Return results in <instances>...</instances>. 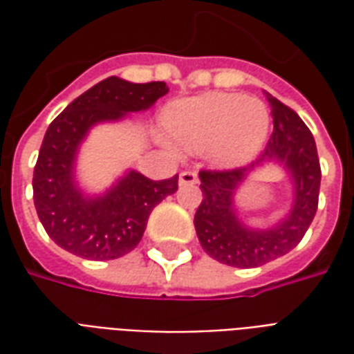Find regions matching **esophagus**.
Returning a JSON list of instances; mask_svg holds the SVG:
<instances>
[{
    "instance_id": "esophagus-1",
    "label": "esophagus",
    "mask_w": 354,
    "mask_h": 354,
    "mask_svg": "<svg viewBox=\"0 0 354 354\" xmlns=\"http://www.w3.org/2000/svg\"><path fill=\"white\" fill-rule=\"evenodd\" d=\"M199 182V178L195 172L192 170H184V172H180V185H193Z\"/></svg>"
}]
</instances>
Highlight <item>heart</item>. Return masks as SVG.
<instances>
[{
    "mask_svg": "<svg viewBox=\"0 0 354 354\" xmlns=\"http://www.w3.org/2000/svg\"><path fill=\"white\" fill-rule=\"evenodd\" d=\"M172 138L189 151H205L220 169L254 161L266 144L269 113L260 100L237 93H208L176 102L167 113ZM169 147L174 144L167 142Z\"/></svg>",
    "mask_w": 354,
    "mask_h": 354,
    "instance_id": "heart-1",
    "label": "heart"
}]
</instances>
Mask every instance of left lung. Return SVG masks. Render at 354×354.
I'll list each match as a JSON object with an SVG mask.
<instances>
[{
	"mask_svg": "<svg viewBox=\"0 0 354 354\" xmlns=\"http://www.w3.org/2000/svg\"><path fill=\"white\" fill-rule=\"evenodd\" d=\"M273 115V134L250 167L201 170L203 201L195 212V231L203 250L231 267H260L277 260L304 239L311 225L320 189V162L311 131L294 109L266 93ZM266 162L281 164L292 180V207L271 228H250L238 218L234 193L245 178Z\"/></svg>",
	"mask_w": 354,
	"mask_h": 354,
	"instance_id": "obj_1",
	"label": "left lung"
}]
</instances>
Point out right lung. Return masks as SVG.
Masks as SVG:
<instances>
[{
    "label": "right lung",
    "instance_id": "1",
    "mask_svg": "<svg viewBox=\"0 0 354 354\" xmlns=\"http://www.w3.org/2000/svg\"><path fill=\"white\" fill-rule=\"evenodd\" d=\"M167 93L165 81L131 83L111 75L49 124L32 185L37 216L60 248L87 260H117L136 248L151 210L176 192L178 176L155 182L136 170L124 172L102 195H87L75 180L80 146L94 124L146 111Z\"/></svg>",
    "mask_w": 354,
    "mask_h": 354
}]
</instances>
